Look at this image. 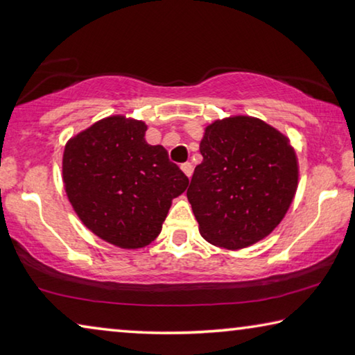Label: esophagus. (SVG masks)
<instances>
[{
	"mask_svg": "<svg viewBox=\"0 0 355 355\" xmlns=\"http://www.w3.org/2000/svg\"><path fill=\"white\" fill-rule=\"evenodd\" d=\"M180 168H182L183 171V173L184 175H187L188 178L193 175V164H191V162H183L182 166H180Z\"/></svg>",
	"mask_w": 355,
	"mask_h": 355,
	"instance_id": "34e87169",
	"label": "esophagus"
}]
</instances>
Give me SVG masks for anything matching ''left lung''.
<instances>
[{"label": "left lung", "instance_id": "1", "mask_svg": "<svg viewBox=\"0 0 355 355\" xmlns=\"http://www.w3.org/2000/svg\"><path fill=\"white\" fill-rule=\"evenodd\" d=\"M188 200L199 232L211 245L241 250L283 221L299 184L289 139L254 116L216 120L200 140Z\"/></svg>", "mask_w": 355, "mask_h": 355}]
</instances>
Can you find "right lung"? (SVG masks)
Wrapping results in <instances>:
<instances>
[{
  "label": "right lung",
  "instance_id": "right-lung-1",
  "mask_svg": "<svg viewBox=\"0 0 355 355\" xmlns=\"http://www.w3.org/2000/svg\"><path fill=\"white\" fill-rule=\"evenodd\" d=\"M145 131L144 121L114 115L71 137L64 147L67 199L94 235L118 248L150 245L172 200L189 184L162 145L147 144Z\"/></svg>",
  "mask_w": 355,
  "mask_h": 355
}]
</instances>
